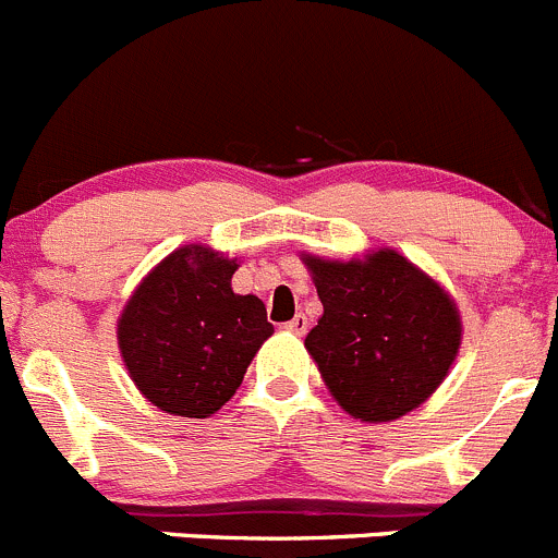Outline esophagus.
<instances>
[{
    "instance_id": "esophagus-1",
    "label": "esophagus",
    "mask_w": 558,
    "mask_h": 558,
    "mask_svg": "<svg viewBox=\"0 0 558 558\" xmlns=\"http://www.w3.org/2000/svg\"><path fill=\"white\" fill-rule=\"evenodd\" d=\"M286 330L294 332V336H305V332H308V319H305L303 314H296L294 319L286 322Z\"/></svg>"
}]
</instances>
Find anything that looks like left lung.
<instances>
[{"label": "left lung", "instance_id": "left-lung-1", "mask_svg": "<svg viewBox=\"0 0 558 558\" xmlns=\"http://www.w3.org/2000/svg\"><path fill=\"white\" fill-rule=\"evenodd\" d=\"M303 262L325 308L305 350L332 399L368 424L424 404L460 352L454 300L397 250L352 262L305 253Z\"/></svg>", "mask_w": 558, "mask_h": 558}]
</instances>
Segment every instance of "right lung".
I'll list each match as a JSON object with an SVG mask.
<instances>
[{
  "mask_svg": "<svg viewBox=\"0 0 558 558\" xmlns=\"http://www.w3.org/2000/svg\"><path fill=\"white\" fill-rule=\"evenodd\" d=\"M233 258L186 244L156 264L118 319L129 377L170 415L208 418L275 332L255 294H233Z\"/></svg>",
  "mask_w": 558,
  "mask_h": 558,
  "instance_id": "obj_1",
  "label": "right lung"
}]
</instances>
